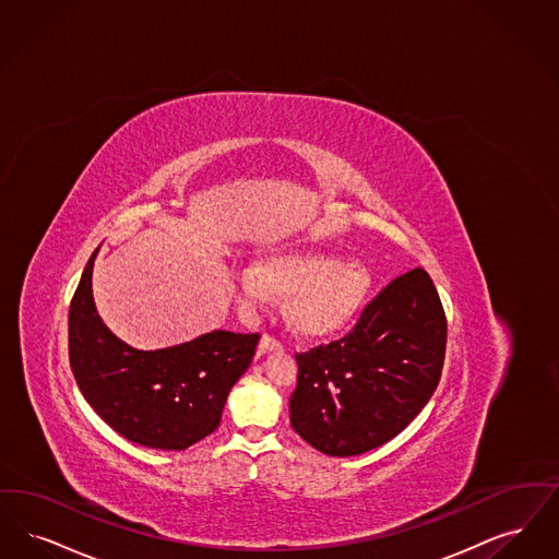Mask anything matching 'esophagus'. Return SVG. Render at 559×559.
<instances>
[{"instance_id": "1", "label": "esophagus", "mask_w": 559, "mask_h": 559, "mask_svg": "<svg viewBox=\"0 0 559 559\" xmlns=\"http://www.w3.org/2000/svg\"><path fill=\"white\" fill-rule=\"evenodd\" d=\"M284 346H282V342L275 341V338H271V336H261V342H259V353L261 355H265V353H271V350H282Z\"/></svg>"}]
</instances>
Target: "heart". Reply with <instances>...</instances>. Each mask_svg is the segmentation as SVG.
Segmentation results:
<instances>
[{
  "label": "heart",
  "mask_w": 559,
  "mask_h": 559,
  "mask_svg": "<svg viewBox=\"0 0 559 559\" xmlns=\"http://www.w3.org/2000/svg\"><path fill=\"white\" fill-rule=\"evenodd\" d=\"M369 290L365 265L309 250L277 252L234 277V292L248 309L265 307L273 296L288 298L292 328L309 338H328L350 325Z\"/></svg>",
  "instance_id": "heart-1"
}]
</instances>
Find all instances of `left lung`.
<instances>
[{
	"instance_id": "1",
	"label": "left lung",
	"mask_w": 559,
	"mask_h": 559,
	"mask_svg": "<svg viewBox=\"0 0 559 559\" xmlns=\"http://www.w3.org/2000/svg\"><path fill=\"white\" fill-rule=\"evenodd\" d=\"M447 317L424 269L390 282L348 336L296 355L292 428L332 457L361 455L403 432L435 394Z\"/></svg>"
}]
</instances>
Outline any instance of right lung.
<instances>
[{
    "label": "right lung",
    "instance_id": "obj_1",
    "mask_svg": "<svg viewBox=\"0 0 559 559\" xmlns=\"http://www.w3.org/2000/svg\"><path fill=\"white\" fill-rule=\"evenodd\" d=\"M87 261L69 311V357L76 386L122 438L160 451H183L213 435L229 390L252 364L259 334L215 330L194 341L140 350L97 316Z\"/></svg>",
    "mask_w": 559,
    "mask_h": 559
}]
</instances>
